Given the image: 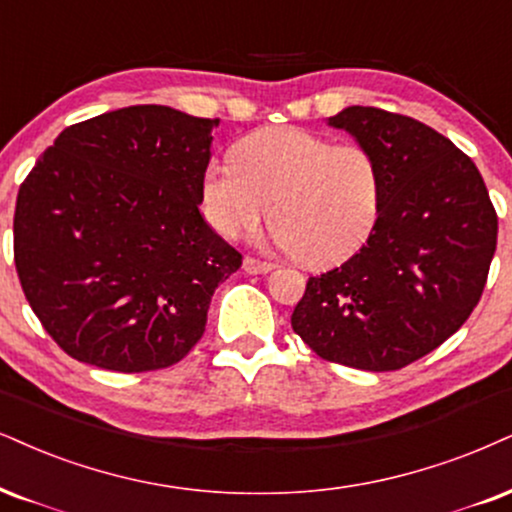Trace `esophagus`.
<instances>
[{"label":"esophagus","instance_id":"1","mask_svg":"<svg viewBox=\"0 0 512 512\" xmlns=\"http://www.w3.org/2000/svg\"><path fill=\"white\" fill-rule=\"evenodd\" d=\"M275 266L270 261H261V258H254V256H246L244 258V270L249 275H263V273H270Z\"/></svg>","mask_w":512,"mask_h":512}]
</instances>
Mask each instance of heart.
Returning <instances> with one entry per match:
<instances>
[{"label": "heart", "mask_w": 512, "mask_h": 512, "mask_svg": "<svg viewBox=\"0 0 512 512\" xmlns=\"http://www.w3.org/2000/svg\"><path fill=\"white\" fill-rule=\"evenodd\" d=\"M382 168L363 144H334L304 128L246 135L232 161H208L201 175L206 220L237 239L268 216L289 256L332 266L361 249L382 208ZM271 213H267V208Z\"/></svg>", "instance_id": "1"}]
</instances>
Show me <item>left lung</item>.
Returning a JSON list of instances; mask_svg holds the SVG:
<instances>
[{
    "instance_id": "obj_1",
    "label": "left lung",
    "mask_w": 512,
    "mask_h": 512,
    "mask_svg": "<svg viewBox=\"0 0 512 512\" xmlns=\"http://www.w3.org/2000/svg\"><path fill=\"white\" fill-rule=\"evenodd\" d=\"M330 125L377 156L382 208L358 254L308 277L292 327L330 363L401 370L475 311L496 251V208L470 156L425 123L349 106Z\"/></svg>"
}]
</instances>
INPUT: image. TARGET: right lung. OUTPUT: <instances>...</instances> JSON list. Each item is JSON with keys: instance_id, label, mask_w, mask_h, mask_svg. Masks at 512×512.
Segmentation results:
<instances>
[{"instance_id": "1", "label": "right lung", "mask_w": 512, "mask_h": 512, "mask_svg": "<svg viewBox=\"0 0 512 512\" xmlns=\"http://www.w3.org/2000/svg\"><path fill=\"white\" fill-rule=\"evenodd\" d=\"M218 118L140 104L75 123L18 189L14 261L49 337L113 372L170 368L199 342L242 254L201 218Z\"/></svg>"}]
</instances>
